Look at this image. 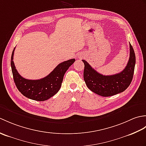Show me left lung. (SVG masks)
<instances>
[{"mask_svg":"<svg viewBox=\"0 0 146 146\" xmlns=\"http://www.w3.org/2000/svg\"><path fill=\"white\" fill-rule=\"evenodd\" d=\"M83 78L87 87L102 97H110L123 92L129 87L133 78L135 64V55L130 44V56L125 69L113 75H103L98 73L85 60Z\"/></svg>","mask_w":146,"mask_h":146,"instance_id":"8db88e82","label":"left lung"}]
</instances>
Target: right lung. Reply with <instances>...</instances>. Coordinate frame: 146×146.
<instances>
[{
    "mask_svg": "<svg viewBox=\"0 0 146 146\" xmlns=\"http://www.w3.org/2000/svg\"><path fill=\"white\" fill-rule=\"evenodd\" d=\"M11 56V65L14 81L18 90L26 97L36 101H45L60 90L63 76L68 68L75 61L71 59L59 64L48 76L40 80H27L22 77L15 69L13 61L14 52Z\"/></svg>",
    "mask_w": 146,
    "mask_h": 146,
    "instance_id": "1",
    "label": "right lung"
}]
</instances>
